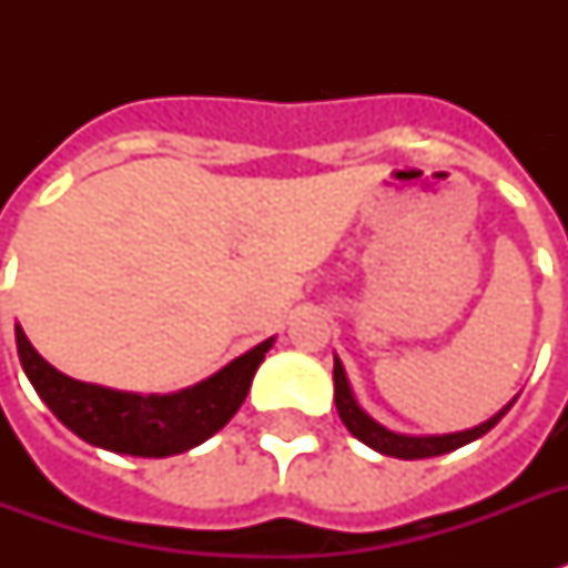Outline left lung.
Instances as JSON below:
<instances>
[{
	"label": "left lung",
	"instance_id": "obj_1",
	"mask_svg": "<svg viewBox=\"0 0 568 568\" xmlns=\"http://www.w3.org/2000/svg\"><path fill=\"white\" fill-rule=\"evenodd\" d=\"M333 383H336V409L338 418L345 422V427L354 433L356 439L374 448L377 454H386V457H397V459H424V457H439V454H448V450H457L468 442L480 439L484 433H489L495 424L501 422L507 409L516 404V397H513L510 404L501 406L498 413L489 418V422L477 424L471 430H457V433H442V436H409V433H395L383 427L379 422H374L372 415L365 413L363 406L356 404L354 388H351V379L345 374V365L338 356H333Z\"/></svg>",
	"mask_w": 568,
	"mask_h": 568
}]
</instances>
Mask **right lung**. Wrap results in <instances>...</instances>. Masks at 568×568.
I'll return each instance as SVG.
<instances>
[{
  "label": "right lung",
  "instance_id": "1",
  "mask_svg": "<svg viewBox=\"0 0 568 568\" xmlns=\"http://www.w3.org/2000/svg\"><path fill=\"white\" fill-rule=\"evenodd\" d=\"M271 347L274 336L194 386L171 395H138L67 377L31 347L17 324V354L40 400L79 439L129 457L162 459L203 445L239 413Z\"/></svg>",
  "mask_w": 568,
  "mask_h": 568
}]
</instances>
